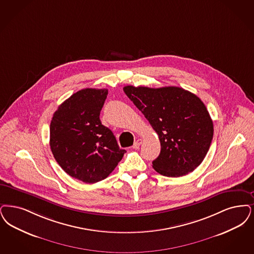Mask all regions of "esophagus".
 Instances as JSON below:
<instances>
[{
  "mask_svg": "<svg viewBox=\"0 0 254 254\" xmlns=\"http://www.w3.org/2000/svg\"><path fill=\"white\" fill-rule=\"evenodd\" d=\"M142 139H138V140H136L135 142H134V145H133V147H134V148H139V147H140V145L142 144Z\"/></svg>",
  "mask_w": 254,
  "mask_h": 254,
  "instance_id": "obj_1",
  "label": "esophagus"
}]
</instances>
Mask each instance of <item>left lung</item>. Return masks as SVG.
<instances>
[{"instance_id": "obj_1", "label": "left lung", "mask_w": 254, "mask_h": 254, "mask_svg": "<svg viewBox=\"0 0 254 254\" xmlns=\"http://www.w3.org/2000/svg\"><path fill=\"white\" fill-rule=\"evenodd\" d=\"M124 91L159 136L161 153L153 168L171 178L193 172L213 140V121L204 103L179 87L126 86Z\"/></svg>"}]
</instances>
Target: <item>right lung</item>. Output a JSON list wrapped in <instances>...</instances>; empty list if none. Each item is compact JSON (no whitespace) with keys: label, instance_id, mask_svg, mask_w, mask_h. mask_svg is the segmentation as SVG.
<instances>
[{"label":"right lung","instance_id":"obj_1","mask_svg":"<svg viewBox=\"0 0 254 254\" xmlns=\"http://www.w3.org/2000/svg\"><path fill=\"white\" fill-rule=\"evenodd\" d=\"M107 95V89H83L63 102L52 118V153L65 172L83 183L105 180L126 153L99 118Z\"/></svg>","mask_w":254,"mask_h":254}]
</instances>
